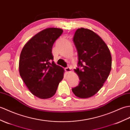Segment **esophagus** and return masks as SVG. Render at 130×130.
<instances>
[{"label":"esophagus","instance_id":"esophagus-1","mask_svg":"<svg viewBox=\"0 0 130 130\" xmlns=\"http://www.w3.org/2000/svg\"><path fill=\"white\" fill-rule=\"evenodd\" d=\"M65 71L66 72V73H70V72H71V69L70 67H67L65 69Z\"/></svg>","mask_w":130,"mask_h":130}]
</instances>
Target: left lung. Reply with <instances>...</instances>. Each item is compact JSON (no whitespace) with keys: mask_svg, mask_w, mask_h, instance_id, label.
I'll return each mask as SVG.
<instances>
[{"mask_svg":"<svg viewBox=\"0 0 130 130\" xmlns=\"http://www.w3.org/2000/svg\"><path fill=\"white\" fill-rule=\"evenodd\" d=\"M73 40L79 56L78 65L82 69L74 70L80 83L72 91L78 98H89L101 89L108 77L112 65L110 51L100 37L88 29H77Z\"/></svg>","mask_w":130,"mask_h":130,"instance_id":"1","label":"left lung"}]
</instances>
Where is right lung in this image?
<instances>
[{
	"label": "right lung",
	"mask_w": 130,
	"mask_h": 130,
	"mask_svg": "<svg viewBox=\"0 0 130 130\" xmlns=\"http://www.w3.org/2000/svg\"><path fill=\"white\" fill-rule=\"evenodd\" d=\"M61 29L49 28L35 35L21 51L19 71L21 77L32 95L49 99L55 94L64 69L54 62L52 47L62 34Z\"/></svg>",
	"instance_id": "obj_1"
}]
</instances>
